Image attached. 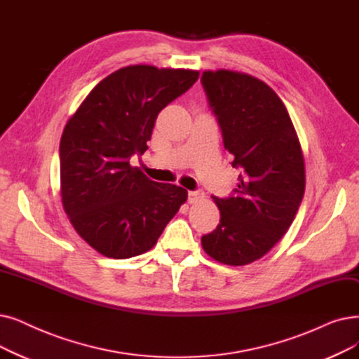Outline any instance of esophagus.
<instances>
[{"instance_id": "1", "label": "esophagus", "mask_w": 359, "mask_h": 359, "mask_svg": "<svg viewBox=\"0 0 359 359\" xmlns=\"http://www.w3.org/2000/svg\"><path fill=\"white\" fill-rule=\"evenodd\" d=\"M202 198H204V192L202 191H189V194H188L189 204H195V202H198Z\"/></svg>"}]
</instances>
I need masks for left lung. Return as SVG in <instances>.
Returning <instances> with one entry per match:
<instances>
[{
	"instance_id": "8db88e82",
	"label": "left lung",
	"mask_w": 359,
	"mask_h": 359,
	"mask_svg": "<svg viewBox=\"0 0 359 359\" xmlns=\"http://www.w3.org/2000/svg\"><path fill=\"white\" fill-rule=\"evenodd\" d=\"M231 165L233 196L217 198L220 223L202 236L204 251L227 266H246L283 238L305 192V161L283 101L257 77L207 70L201 77Z\"/></svg>"
}]
</instances>
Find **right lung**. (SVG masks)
Returning a JSON list of instances; mask_svg holds the SVG:
<instances>
[{"label": "right lung", "mask_w": 359, "mask_h": 359, "mask_svg": "<svg viewBox=\"0 0 359 359\" xmlns=\"http://www.w3.org/2000/svg\"><path fill=\"white\" fill-rule=\"evenodd\" d=\"M199 77L188 69L128 66L108 74L69 118L60 141V194L74 230L95 251L124 259L157 243L188 199L176 184L130 165L163 108Z\"/></svg>", "instance_id": "add662e5"}]
</instances>
